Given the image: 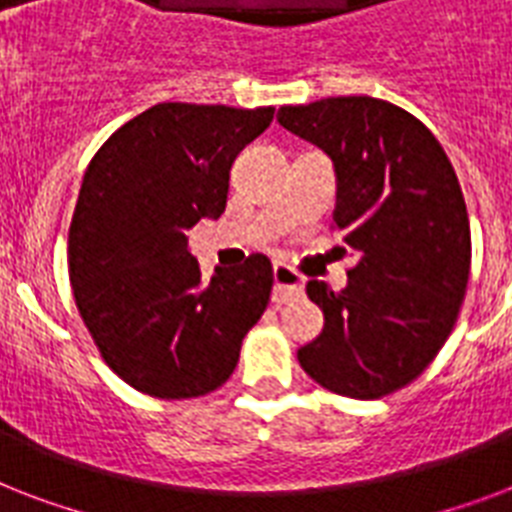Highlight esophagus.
<instances>
[{
  "label": "esophagus",
  "mask_w": 512,
  "mask_h": 512,
  "mask_svg": "<svg viewBox=\"0 0 512 512\" xmlns=\"http://www.w3.org/2000/svg\"><path fill=\"white\" fill-rule=\"evenodd\" d=\"M303 276L284 263L273 265V303H289L303 295Z\"/></svg>",
  "instance_id": "1"
}]
</instances>
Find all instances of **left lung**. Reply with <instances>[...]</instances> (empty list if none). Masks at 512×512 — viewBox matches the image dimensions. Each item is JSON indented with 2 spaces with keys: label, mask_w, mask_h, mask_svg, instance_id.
<instances>
[{
  "label": "left lung",
  "mask_w": 512,
  "mask_h": 512,
  "mask_svg": "<svg viewBox=\"0 0 512 512\" xmlns=\"http://www.w3.org/2000/svg\"><path fill=\"white\" fill-rule=\"evenodd\" d=\"M279 124L335 164V228L356 255L340 292L308 281L324 329L297 361L332 393L388 396L425 372L460 316L470 276L460 180L433 132L388 100L284 106Z\"/></svg>",
  "instance_id": "8db88e82"
}]
</instances>
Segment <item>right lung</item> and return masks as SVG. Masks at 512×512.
<instances>
[{"label":"right lung","mask_w":512,"mask_h":512,"mask_svg":"<svg viewBox=\"0 0 512 512\" xmlns=\"http://www.w3.org/2000/svg\"><path fill=\"white\" fill-rule=\"evenodd\" d=\"M271 122V106L159 103L119 127L84 172L68 228L71 289L103 361L140 393L217 390L268 308V257L204 281L188 231L223 215L233 159Z\"/></svg>","instance_id":"obj_1"}]
</instances>
